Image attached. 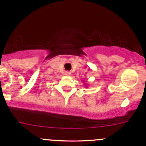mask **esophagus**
<instances>
[{
  "instance_id": "obj_1",
  "label": "esophagus",
  "mask_w": 146,
  "mask_h": 146,
  "mask_svg": "<svg viewBox=\"0 0 146 146\" xmlns=\"http://www.w3.org/2000/svg\"><path fill=\"white\" fill-rule=\"evenodd\" d=\"M70 74H71V73H70V71H66V72H65V75H66V76H70Z\"/></svg>"
}]
</instances>
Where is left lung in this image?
Segmentation results:
<instances>
[{
  "label": "left lung",
  "instance_id": "left-lung-1",
  "mask_svg": "<svg viewBox=\"0 0 146 146\" xmlns=\"http://www.w3.org/2000/svg\"><path fill=\"white\" fill-rule=\"evenodd\" d=\"M84 82H85V81H84Z\"/></svg>",
  "mask_w": 146,
  "mask_h": 146
}]
</instances>
